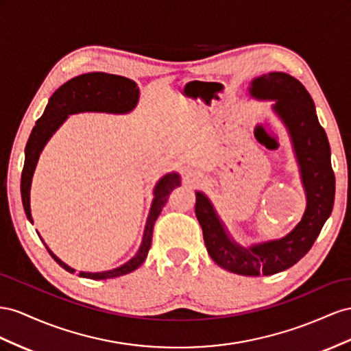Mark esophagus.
<instances>
[{
	"mask_svg": "<svg viewBox=\"0 0 351 351\" xmlns=\"http://www.w3.org/2000/svg\"><path fill=\"white\" fill-rule=\"evenodd\" d=\"M186 179H188V181H191L193 184H194V182L198 184L199 181H202V175H199L198 172H189V173L186 175Z\"/></svg>",
	"mask_w": 351,
	"mask_h": 351,
	"instance_id": "1",
	"label": "esophagus"
}]
</instances>
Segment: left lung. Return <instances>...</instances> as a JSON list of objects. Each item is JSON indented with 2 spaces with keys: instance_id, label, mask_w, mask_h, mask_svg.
Returning a JSON list of instances; mask_svg holds the SVG:
<instances>
[{
  "instance_id": "1",
  "label": "left lung",
  "mask_w": 351,
  "mask_h": 351,
  "mask_svg": "<svg viewBox=\"0 0 351 351\" xmlns=\"http://www.w3.org/2000/svg\"><path fill=\"white\" fill-rule=\"evenodd\" d=\"M248 95L258 101H275L272 112L291 139L302 176L306 194L303 217L285 237L245 247L229 234L213 203L202 191H195V215L215 263L232 274L266 276L291 267L312 248L332 212L335 176L326 134L302 82L284 72H270L250 82Z\"/></svg>"
}]
</instances>
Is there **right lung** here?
I'll return each mask as SVG.
<instances>
[{"instance_id":"add662e5","label":"right lung","mask_w":351,"mask_h":351,"mask_svg":"<svg viewBox=\"0 0 351 351\" xmlns=\"http://www.w3.org/2000/svg\"><path fill=\"white\" fill-rule=\"evenodd\" d=\"M138 99L139 88L132 79L104 72H91L79 75L63 84L51 97H49L48 104L44 110V114L38 119V122L34 126L25 148V166L22 172V181H20V191H22L23 208L29 222L34 223L31 213V186L39 156H41L44 147L49 141V138H51L58 131V128L66 122L69 114L84 112L126 114L131 113L136 107ZM179 185H181V176L176 172L166 173L157 181L153 189L154 198L152 207H149V213L145 222L143 241L132 258H129L126 263L112 270H104V272H79L77 275L81 278L89 279H110L131 274L135 269L141 266L144 263V260L147 258L149 247H152L153 228L156 220L165 204L167 203L169 194ZM39 238H41V235H39ZM41 241L44 243L43 238ZM44 245L60 266L66 269L70 274L76 272L73 267H70L69 265L62 262V260L48 248L45 243Z\"/></svg>"}]
</instances>
